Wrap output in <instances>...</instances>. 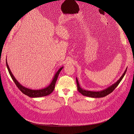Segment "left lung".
<instances>
[{
    "instance_id": "obj_1",
    "label": "left lung",
    "mask_w": 134,
    "mask_h": 134,
    "mask_svg": "<svg viewBox=\"0 0 134 134\" xmlns=\"http://www.w3.org/2000/svg\"><path fill=\"white\" fill-rule=\"evenodd\" d=\"M126 70L127 69H125V71L122 76L121 77L120 79H119L116 83H115L113 85L110 86L109 87L107 88V89H105L103 91H99V92H93V91H86L85 90H83L81 88H80V85L79 84L78 79H76V83H77V87H78V90L79 92L81 93L82 95L90 97H92V98H101V97H104L105 96H106L110 93H111L112 92H113V91L116 88V87L118 85V84L119 83L123 78V77L126 72Z\"/></svg>"
}]
</instances>
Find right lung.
Returning <instances> with one entry per match:
<instances>
[{
    "label": "right lung",
    "instance_id": "right-lung-1",
    "mask_svg": "<svg viewBox=\"0 0 134 134\" xmlns=\"http://www.w3.org/2000/svg\"><path fill=\"white\" fill-rule=\"evenodd\" d=\"M6 66H7V68H8V69L9 72L10 73V75L11 77V78L13 80L14 82L15 83L17 87L23 93H24V94L29 96L30 97H41L46 96L50 94L54 90L55 83H56V80H57L60 71L62 70V69L63 68V67H61L59 69V71L55 75V76L54 77V79L50 85H49L48 87H47L46 88H43V89L38 90H30L29 88H27L23 86L22 85H21L18 82V81L15 79V78L14 77L13 74H12L7 62H6Z\"/></svg>",
    "mask_w": 134,
    "mask_h": 134
}]
</instances>
